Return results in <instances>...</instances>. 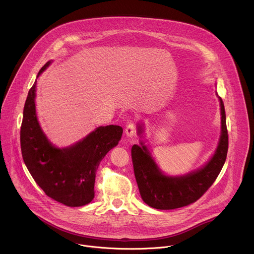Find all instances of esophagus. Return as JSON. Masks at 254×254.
Listing matches in <instances>:
<instances>
[{
    "label": "esophagus",
    "instance_id": "1",
    "mask_svg": "<svg viewBox=\"0 0 254 254\" xmlns=\"http://www.w3.org/2000/svg\"><path fill=\"white\" fill-rule=\"evenodd\" d=\"M126 135H127V137H128V138H131L133 135H134V125L133 124H128L127 125V127H126Z\"/></svg>",
    "mask_w": 254,
    "mask_h": 254
}]
</instances>
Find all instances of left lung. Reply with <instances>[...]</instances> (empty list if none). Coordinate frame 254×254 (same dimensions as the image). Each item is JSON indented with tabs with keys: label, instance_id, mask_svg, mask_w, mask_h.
<instances>
[{
	"label": "left lung",
	"instance_id": "8db88e82",
	"mask_svg": "<svg viewBox=\"0 0 254 254\" xmlns=\"http://www.w3.org/2000/svg\"><path fill=\"white\" fill-rule=\"evenodd\" d=\"M220 103L221 130L215 152L200 168L183 175H167L157 164L144 141V125L136 124L139 146L133 144L131 159L134 176L142 201L160 210H171L196 202L214 183L221 172L228 151V133L224 103L216 92Z\"/></svg>",
	"mask_w": 254,
	"mask_h": 254
}]
</instances>
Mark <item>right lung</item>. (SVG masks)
<instances>
[{"mask_svg":"<svg viewBox=\"0 0 254 254\" xmlns=\"http://www.w3.org/2000/svg\"><path fill=\"white\" fill-rule=\"evenodd\" d=\"M48 61L37 78L49 67ZM36 78L28 92L21 126L24 163L47 196L69 207H79L94 198L95 174L101 160L122 138L120 126L98 127L68 147L53 144L43 131L36 113Z\"/></svg>","mask_w":254,"mask_h":254,"instance_id":"right-lung-1","label":"right lung"}]
</instances>
